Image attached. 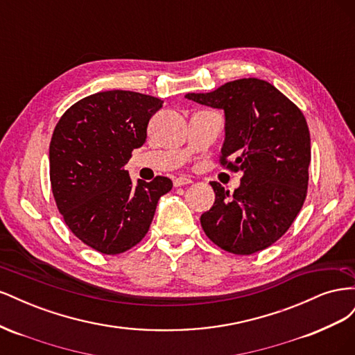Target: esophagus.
I'll return each instance as SVG.
<instances>
[{"label": "esophagus", "instance_id": "obj_1", "mask_svg": "<svg viewBox=\"0 0 355 355\" xmlns=\"http://www.w3.org/2000/svg\"><path fill=\"white\" fill-rule=\"evenodd\" d=\"M191 182H192V179H189V178L179 176V178H176V179L173 180V185H175V187H184V185L191 184Z\"/></svg>", "mask_w": 355, "mask_h": 355}]
</instances>
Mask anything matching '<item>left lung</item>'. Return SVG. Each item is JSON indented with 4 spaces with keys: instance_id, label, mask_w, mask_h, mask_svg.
<instances>
[{
    "instance_id": "1",
    "label": "left lung",
    "mask_w": 355,
    "mask_h": 355,
    "mask_svg": "<svg viewBox=\"0 0 355 355\" xmlns=\"http://www.w3.org/2000/svg\"><path fill=\"white\" fill-rule=\"evenodd\" d=\"M185 98L223 111L220 161L243 173L232 194L210 182L216 198L200 218L204 232L234 254L266 249L290 228L306 197L311 139L304 114L259 78L230 81Z\"/></svg>"
}]
</instances>
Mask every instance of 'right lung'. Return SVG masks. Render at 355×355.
I'll use <instances>...</instances> for the list:
<instances>
[{"mask_svg":"<svg viewBox=\"0 0 355 355\" xmlns=\"http://www.w3.org/2000/svg\"><path fill=\"white\" fill-rule=\"evenodd\" d=\"M161 106L154 96L99 92L72 105L53 132L50 182L58 209L75 237L103 254L141 241L159 197L173 187L164 176L133 184L124 168Z\"/></svg>","mask_w":355,"mask_h":355,"instance_id":"obj_1","label":"right lung"}]
</instances>
